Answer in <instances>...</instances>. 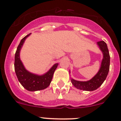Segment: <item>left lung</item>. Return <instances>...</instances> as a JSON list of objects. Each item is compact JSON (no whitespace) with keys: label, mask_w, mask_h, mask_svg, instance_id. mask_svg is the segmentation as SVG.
<instances>
[{"label":"left lung","mask_w":121,"mask_h":121,"mask_svg":"<svg viewBox=\"0 0 121 121\" xmlns=\"http://www.w3.org/2000/svg\"><path fill=\"white\" fill-rule=\"evenodd\" d=\"M98 44L104 54L100 70L95 77L87 82H80L71 79L73 85L77 89L86 91H93L99 88L107 77L110 65V56L108 48L106 43L104 41L98 42Z\"/></svg>","instance_id":"8db88e82"}]
</instances>
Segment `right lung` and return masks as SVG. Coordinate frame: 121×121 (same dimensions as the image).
I'll use <instances>...</instances> for the list:
<instances>
[{"label": "right lung", "mask_w": 121, "mask_h": 121, "mask_svg": "<svg viewBox=\"0 0 121 121\" xmlns=\"http://www.w3.org/2000/svg\"><path fill=\"white\" fill-rule=\"evenodd\" d=\"M29 34L22 38L17 46L15 56V71L19 82L22 86L29 91H37L45 89L51 83L54 73L57 69L58 64H56L47 73L43 76H38L29 73L25 69L19 58V52L26 38Z\"/></svg>", "instance_id": "right-lung-1"}]
</instances>
